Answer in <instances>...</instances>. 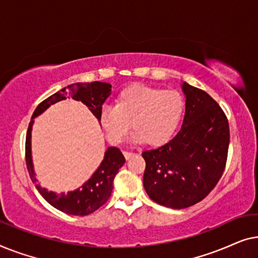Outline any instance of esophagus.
I'll return each instance as SVG.
<instances>
[{"label":"esophagus","mask_w":258,"mask_h":258,"mask_svg":"<svg viewBox=\"0 0 258 258\" xmlns=\"http://www.w3.org/2000/svg\"><path fill=\"white\" fill-rule=\"evenodd\" d=\"M123 155H124V157L126 158V160H129V158H132L133 156H135V154L130 153V151H123Z\"/></svg>","instance_id":"34e87169"}]
</instances>
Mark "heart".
I'll use <instances>...</instances> for the list:
<instances>
[{"label": "heart", "mask_w": 258, "mask_h": 258, "mask_svg": "<svg viewBox=\"0 0 258 258\" xmlns=\"http://www.w3.org/2000/svg\"><path fill=\"white\" fill-rule=\"evenodd\" d=\"M184 101L174 90L135 84L117 95L115 107L105 105L100 111V123L109 142L122 143L128 135L130 122L133 140L137 143L161 146L168 142L181 121Z\"/></svg>", "instance_id": "heart-1"}]
</instances>
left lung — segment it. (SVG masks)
Listing matches in <instances>:
<instances>
[{
    "instance_id": "8db88e82",
    "label": "left lung",
    "mask_w": 258,
    "mask_h": 258,
    "mask_svg": "<svg viewBox=\"0 0 258 258\" xmlns=\"http://www.w3.org/2000/svg\"><path fill=\"white\" fill-rule=\"evenodd\" d=\"M185 114L174 139L143 151L144 189L154 202L172 209L199 203L216 186L227 163L229 123L206 91L182 83Z\"/></svg>"
}]
</instances>
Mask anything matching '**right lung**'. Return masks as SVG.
<instances>
[{
    "label": "right lung",
    "instance_id": "add662e5",
    "mask_svg": "<svg viewBox=\"0 0 258 258\" xmlns=\"http://www.w3.org/2000/svg\"><path fill=\"white\" fill-rule=\"evenodd\" d=\"M110 94V83L95 81L91 83L70 84V86L63 88L57 93L51 95L47 100L41 102L35 109L29 126H28L26 137V162L31 181L36 184L38 192L49 204L66 214L86 216V215L94 213L95 210L103 206L111 195L112 188H114V178L119 168L124 164L125 158L118 148L109 147L104 153L103 161L101 162L100 167L80 188L73 190V191H68L67 194L48 191L47 189L37 184L36 174L34 171L33 158H31V130H33L34 118L47 110L50 105L72 97L73 100L81 101L83 104H86L100 122V111L102 105Z\"/></svg>",
    "mask_w": 258,
    "mask_h": 258
}]
</instances>
